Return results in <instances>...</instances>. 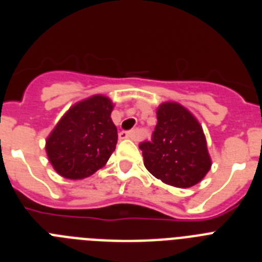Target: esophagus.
<instances>
[{"label":"esophagus","instance_id":"34e87169","mask_svg":"<svg viewBox=\"0 0 262 262\" xmlns=\"http://www.w3.org/2000/svg\"><path fill=\"white\" fill-rule=\"evenodd\" d=\"M136 133L135 131H122L119 134V139H135Z\"/></svg>","mask_w":262,"mask_h":262}]
</instances>
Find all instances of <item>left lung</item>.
Wrapping results in <instances>:
<instances>
[{
    "label": "left lung",
    "instance_id": "1",
    "mask_svg": "<svg viewBox=\"0 0 262 262\" xmlns=\"http://www.w3.org/2000/svg\"><path fill=\"white\" fill-rule=\"evenodd\" d=\"M156 115L152 142L139 145L144 166L164 184L181 189L194 186L212 164L202 126L178 102H163Z\"/></svg>",
    "mask_w": 262,
    "mask_h": 262
}]
</instances>
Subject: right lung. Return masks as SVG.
I'll return each mask as SVG.
<instances>
[{
  "label": "right lung",
  "mask_w": 262,
  "mask_h": 262,
  "mask_svg": "<svg viewBox=\"0 0 262 262\" xmlns=\"http://www.w3.org/2000/svg\"><path fill=\"white\" fill-rule=\"evenodd\" d=\"M114 103L96 94L69 107L46 140V152L57 174L82 180L106 165L115 151L117 127L111 120Z\"/></svg>",
  "instance_id": "1"
}]
</instances>
